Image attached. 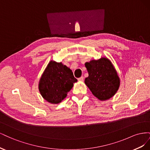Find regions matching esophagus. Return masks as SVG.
I'll return each mask as SVG.
<instances>
[{"instance_id": "obj_1", "label": "esophagus", "mask_w": 150, "mask_h": 150, "mask_svg": "<svg viewBox=\"0 0 150 150\" xmlns=\"http://www.w3.org/2000/svg\"><path fill=\"white\" fill-rule=\"evenodd\" d=\"M78 79L79 81H84V77L83 76H81V77H80L79 78H78Z\"/></svg>"}]
</instances>
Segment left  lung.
I'll return each instance as SVG.
<instances>
[{"mask_svg":"<svg viewBox=\"0 0 150 150\" xmlns=\"http://www.w3.org/2000/svg\"><path fill=\"white\" fill-rule=\"evenodd\" d=\"M85 66L89 76L84 82L94 96L101 101L114 96L120 87V81L110 61L102 57L86 62Z\"/></svg>","mask_w":150,"mask_h":150,"instance_id":"obj_1","label":"left lung"}]
</instances>
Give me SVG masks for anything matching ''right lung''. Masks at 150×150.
Returning a JSON list of instances; mask_svg holds the SVG:
<instances>
[{
    "label": "right lung",
    "instance_id": "add662e5",
    "mask_svg": "<svg viewBox=\"0 0 150 150\" xmlns=\"http://www.w3.org/2000/svg\"><path fill=\"white\" fill-rule=\"evenodd\" d=\"M77 79L73 72L61 62L51 61L45 69L39 83L40 94L48 102L61 103L73 87Z\"/></svg>",
    "mask_w": 150,
    "mask_h": 150
}]
</instances>
